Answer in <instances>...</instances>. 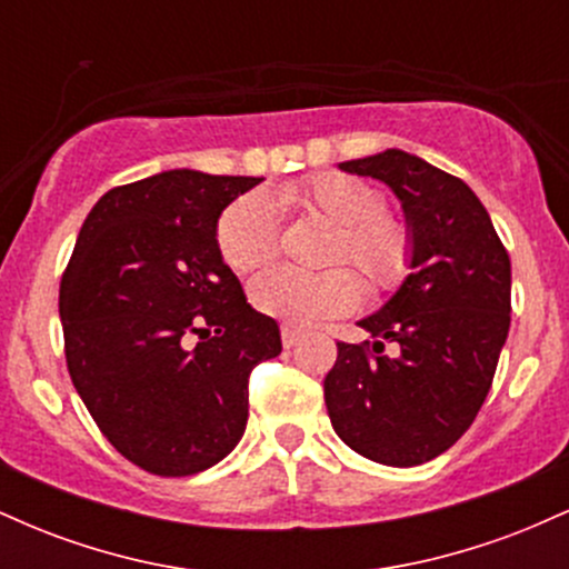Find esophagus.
Returning a JSON list of instances; mask_svg holds the SVG:
<instances>
[{
  "label": "esophagus",
  "instance_id": "obj_1",
  "mask_svg": "<svg viewBox=\"0 0 569 569\" xmlns=\"http://www.w3.org/2000/svg\"><path fill=\"white\" fill-rule=\"evenodd\" d=\"M280 339H283V348L291 350L297 348L299 339H302V331L293 329V326H283V329H280Z\"/></svg>",
  "mask_w": 569,
  "mask_h": 569
}]
</instances>
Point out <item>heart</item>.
Returning a JSON list of instances; mask_svg holds the SVG:
<instances>
[{
	"instance_id": "1",
	"label": "heart",
	"mask_w": 569,
	"mask_h": 569,
	"mask_svg": "<svg viewBox=\"0 0 569 569\" xmlns=\"http://www.w3.org/2000/svg\"><path fill=\"white\" fill-rule=\"evenodd\" d=\"M278 200L335 227L337 238L329 248V262L356 264L375 291L396 289L407 276L409 230L385 213V198L377 187L356 176L318 173L299 184H286ZM217 246L234 272H251L272 262L278 227L270 202L262 194H246L230 202L219 217ZM248 291L259 312L291 326L321 323L345 316L361 302V280L348 267L323 272L272 267L253 278Z\"/></svg>"
}]
</instances>
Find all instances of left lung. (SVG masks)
<instances>
[{
    "mask_svg": "<svg viewBox=\"0 0 569 569\" xmlns=\"http://www.w3.org/2000/svg\"><path fill=\"white\" fill-rule=\"evenodd\" d=\"M339 171L393 189L411 262L393 297L358 321L369 342H337L326 409L352 452L420 466L471 428L489 393L511 326V259L473 189L417 154L385 149Z\"/></svg>",
    "mask_w": 569,
    "mask_h": 569,
    "instance_id": "left-lung-1",
    "label": "left lung"
}]
</instances>
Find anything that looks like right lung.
Wrapping results in <instances>:
<instances>
[{
	"instance_id": "right-lung-1",
	"label": "right lung",
	"mask_w": 569,
	"mask_h": 569,
	"mask_svg": "<svg viewBox=\"0 0 569 569\" xmlns=\"http://www.w3.org/2000/svg\"><path fill=\"white\" fill-rule=\"evenodd\" d=\"M259 181L176 168L109 189L63 272L71 382L149 473L224 460L243 439L251 369L280 352L278 323L246 302L217 246L221 211Z\"/></svg>"
}]
</instances>
